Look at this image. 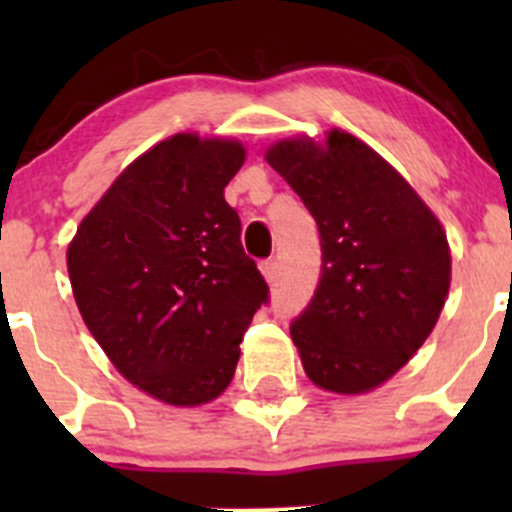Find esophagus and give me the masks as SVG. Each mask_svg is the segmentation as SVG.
Masks as SVG:
<instances>
[{"label": "esophagus", "mask_w": 512, "mask_h": 512, "mask_svg": "<svg viewBox=\"0 0 512 512\" xmlns=\"http://www.w3.org/2000/svg\"><path fill=\"white\" fill-rule=\"evenodd\" d=\"M260 272H262V277H265L267 282H272L277 277V262L275 260L260 262Z\"/></svg>", "instance_id": "34e87169"}]
</instances>
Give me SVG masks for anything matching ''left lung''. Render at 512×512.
Here are the masks:
<instances>
[{
	"instance_id": "obj_1",
	"label": "left lung",
	"mask_w": 512,
	"mask_h": 512,
	"mask_svg": "<svg viewBox=\"0 0 512 512\" xmlns=\"http://www.w3.org/2000/svg\"><path fill=\"white\" fill-rule=\"evenodd\" d=\"M265 160L322 240V280L289 329L304 374L332 394L379 389L441 317L451 287L446 230L389 160L342 128L282 138Z\"/></svg>"
}]
</instances>
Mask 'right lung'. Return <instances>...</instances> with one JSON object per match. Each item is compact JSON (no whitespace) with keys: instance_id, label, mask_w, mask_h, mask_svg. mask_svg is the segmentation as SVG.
<instances>
[{"instance_id":"add662e5","label":"right lung","mask_w":512,"mask_h":512,"mask_svg":"<svg viewBox=\"0 0 512 512\" xmlns=\"http://www.w3.org/2000/svg\"><path fill=\"white\" fill-rule=\"evenodd\" d=\"M237 138L185 131L121 170L66 247L71 292L118 374L168 406L230 386L267 285L240 242L225 185Z\"/></svg>"}]
</instances>
